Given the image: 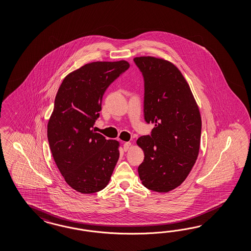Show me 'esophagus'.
I'll list each match as a JSON object with an SVG mask.
<instances>
[{"instance_id": "1", "label": "esophagus", "mask_w": 251, "mask_h": 251, "mask_svg": "<svg viewBox=\"0 0 251 251\" xmlns=\"http://www.w3.org/2000/svg\"><path fill=\"white\" fill-rule=\"evenodd\" d=\"M130 145H131V143H129V142H127V143H124V145H123V149H124V151H129Z\"/></svg>"}]
</instances>
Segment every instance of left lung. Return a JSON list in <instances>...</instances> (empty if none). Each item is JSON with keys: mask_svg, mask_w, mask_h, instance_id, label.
<instances>
[{"mask_svg": "<svg viewBox=\"0 0 251 251\" xmlns=\"http://www.w3.org/2000/svg\"><path fill=\"white\" fill-rule=\"evenodd\" d=\"M144 77V117L154 123L151 135L137 145L144 152L138 173L150 190L167 193L188 176L197 161L202 121L188 82L172 62L155 56H137Z\"/></svg>", "mask_w": 251, "mask_h": 251, "instance_id": "1", "label": "left lung"}]
</instances>
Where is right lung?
<instances>
[{
    "mask_svg": "<svg viewBox=\"0 0 251 251\" xmlns=\"http://www.w3.org/2000/svg\"><path fill=\"white\" fill-rule=\"evenodd\" d=\"M129 68L125 60L88 63L67 75L48 123L50 150L70 187L92 194L104 189L120 157V143L93 130L109 84Z\"/></svg>",
    "mask_w": 251,
    "mask_h": 251,
    "instance_id": "obj_1",
    "label": "right lung"
}]
</instances>
